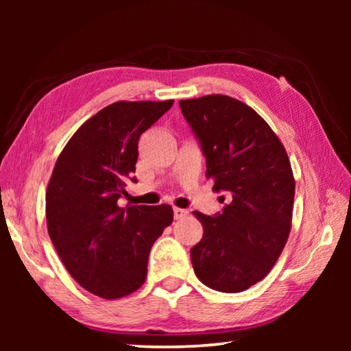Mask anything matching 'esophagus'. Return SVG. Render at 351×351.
<instances>
[{"mask_svg":"<svg viewBox=\"0 0 351 351\" xmlns=\"http://www.w3.org/2000/svg\"><path fill=\"white\" fill-rule=\"evenodd\" d=\"M173 213H175V219H182V218H186L189 215V210L180 209V207H175Z\"/></svg>","mask_w":351,"mask_h":351,"instance_id":"34e87169","label":"esophagus"}]
</instances>
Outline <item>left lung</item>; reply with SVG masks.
I'll return each mask as SVG.
<instances>
[{
    "label": "left lung",
    "mask_w": 351,
    "mask_h": 351,
    "mask_svg": "<svg viewBox=\"0 0 351 351\" xmlns=\"http://www.w3.org/2000/svg\"><path fill=\"white\" fill-rule=\"evenodd\" d=\"M180 106L201 142L212 190L230 195L215 217L193 212L204 229L190 249L193 271L206 287L241 293L268 276L288 241L295 190L288 153L241 100L209 94Z\"/></svg>",
    "instance_id": "left-lung-1"
}]
</instances>
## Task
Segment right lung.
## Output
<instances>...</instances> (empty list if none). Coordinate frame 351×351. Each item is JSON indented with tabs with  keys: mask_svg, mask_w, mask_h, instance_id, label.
I'll use <instances>...</instances> for the list:
<instances>
[{
	"mask_svg": "<svg viewBox=\"0 0 351 351\" xmlns=\"http://www.w3.org/2000/svg\"><path fill=\"white\" fill-rule=\"evenodd\" d=\"M173 100L119 102L83 123L58 154L46 189L47 232L71 277L90 293L114 300L147 278L153 243L173 221V209L117 204L136 178L141 134Z\"/></svg>",
	"mask_w": 351,
	"mask_h": 351,
	"instance_id": "obj_1",
	"label": "right lung"
}]
</instances>
